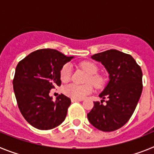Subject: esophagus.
I'll use <instances>...</instances> for the list:
<instances>
[{
    "label": "esophagus",
    "instance_id": "1",
    "mask_svg": "<svg viewBox=\"0 0 154 154\" xmlns=\"http://www.w3.org/2000/svg\"><path fill=\"white\" fill-rule=\"evenodd\" d=\"M72 102V103H75V102H79V101H82V99H74V98H72L71 99Z\"/></svg>",
    "mask_w": 154,
    "mask_h": 154
}]
</instances>
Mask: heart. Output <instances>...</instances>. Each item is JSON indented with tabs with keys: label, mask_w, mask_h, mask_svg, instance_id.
Instances as JSON below:
<instances>
[{
	"label": "heart",
	"mask_w": 154,
	"mask_h": 154,
	"mask_svg": "<svg viewBox=\"0 0 154 154\" xmlns=\"http://www.w3.org/2000/svg\"><path fill=\"white\" fill-rule=\"evenodd\" d=\"M82 69L86 72L89 76L87 77V82H92L96 87L101 86L103 83V79L97 72V66L93 62H82L80 64ZM72 65L67 63L62 66L60 72V78L62 82H68L72 75ZM93 90V87L91 84L87 83L85 85H76V84H69L64 88L63 92L65 95L74 99H82L88 96Z\"/></svg>",
	"instance_id": "b5f03b06"
}]
</instances>
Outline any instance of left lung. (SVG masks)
<instances>
[{"label":"left lung","mask_w":154,"mask_h":154,"mask_svg":"<svg viewBox=\"0 0 154 154\" xmlns=\"http://www.w3.org/2000/svg\"><path fill=\"white\" fill-rule=\"evenodd\" d=\"M91 58L104 65L109 81L99 94L101 103L94 102L93 108L87 114L88 119L98 130L114 131L127 123L137 107L143 90L142 70L131 55L116 49ZM106 97L107 103L103 105Z\"/></svg>","instance_id":"left-lung-1"}]
</instances>
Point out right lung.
Instances as JSON below:
<instances>
[{
	"label": "right lung",
	"instance_id": "right-lung-1",
	"mask_svg": "<svg viewBox=\"0 0 154 154\" xmlns=\"http://www.w3.org/2000/svg\"><path fill=\"white\" fill-rule=\"evenodd\" d=\"M73 58L45 48L31 52L17 64L14 91L21 114L34 127L51 130L65 120L71 99L61 94L53 101L49 92L61 85V69Z\"/></svg>",
	"mask_w": 154,
	"mask_h": 154
}]
</instances>
